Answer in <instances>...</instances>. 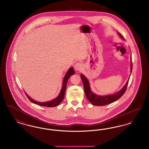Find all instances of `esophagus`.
Here are the masks:
<instances>
[{
    "label": "esophagus",
    "mask_w": 149,
    "mask_h": 149,
    "mask_svg": "<svg viewBox=\"0 0 149 149\" xmlns=\"http://www.w3.org/2000/svg\"><path fill=\"white\" fill-rule=\"evenodd\" d=\"M74 68L76 70H78V71H80L81 70L82 68H83V66H82V64L81 63H78L77 64L75 65V66H74Z\"/></svg>",
    "instance_id": "esophagus-1"
}]
</instances>
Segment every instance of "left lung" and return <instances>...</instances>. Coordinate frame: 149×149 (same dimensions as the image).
<instances>
[{
	"label": "left lung",
	"mask_w": 149,
	"mask_h": 149,
	"mask_svg": "<svg viewBox=\"0 0 149 149\" xmlns=\"http://www.w3.org/2000/svg\"><path fill=\"white\" fill-rule=\"evenodd\" d=\"M118 34L120 35V37L123 39H124L123 37L120 34V33H118ZM131 71L132 72V58L131 59ZM81 79L83 81L84 92H85V95L88 100L92 103L93 105L97 106H105L106 104H108L110 103H112L114 102L117 100L118 99H120V97L124 94V93L126 92L127 86L129 79L128 80L127 82L125 85L123 87V88L119 91L118 92L116 93L115 94L110 95H106V96H100L98 95L91 91L89 83L88 80V79L85 78V77L83 75H80Z\"/></svg>",
	"instance_id": "obj_1"
}]
</instances>
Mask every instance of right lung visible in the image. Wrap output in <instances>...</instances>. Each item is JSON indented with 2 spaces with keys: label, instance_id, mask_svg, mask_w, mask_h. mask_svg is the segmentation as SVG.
Masks as SVG:
<instances>
[{
  "label": "right lung",
  "instance_id": "1",
  "mask_svg": "<svg viewBox=\"0 0 149 149\" xmlns=\"http://www.w3.org/2000/svg\"><path fill=\"white\" fill-rule=\"evenodd\" d=\"M74 73H75V71H74L73 68H70L68 70V71H67L66 74H65V75L64 77L61 90L60 91L59 95H58V97L56 98L55 99H54L53 100H51V101H49V102H37L35 100L32 99L31 98H30L26 93V95H27V97H28L29 100L31 102H32L35 104H36L40 105L41 106L47 107H53L57 106L64 99L65 93L66 88V84H67V82H68V79L71 77V75H74Z\"/></svg>",
  "mask_w": 149,
  "mask_h": 149
}]
</instances>
